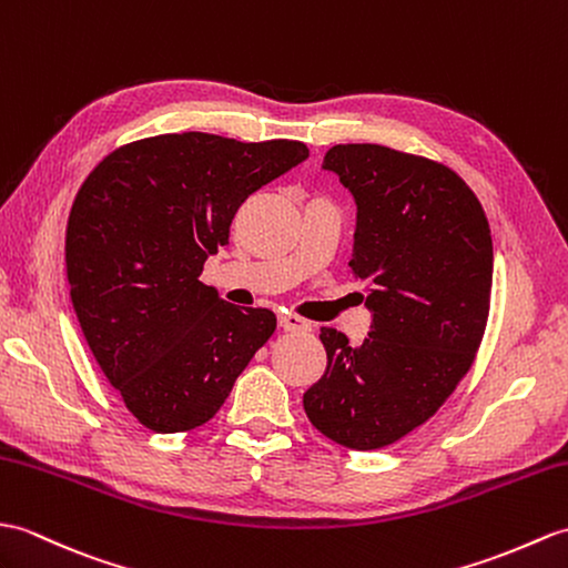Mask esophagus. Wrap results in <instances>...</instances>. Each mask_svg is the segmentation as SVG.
Wrapping results in <instances>:
<instances>
[{"instance_id": "1", "label": "esophagus", "mask_w": 568, "mask_h": 568, "mask_svg": "<svg viewBox=\"0 0 568 568\" xmlns=\"http://www.w3.org/2000/svg\"><path fill=\"white\" fill-rule=\"evenodd\" d=\"M278 326L285 328V332H310L312 324L307 320H302L297 314H278Z\"/></svg>"}]
</instances>
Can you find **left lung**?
<instances>
[{
	"instance_id": "left-lung-1",
	"label": "left lung",
	"mask_w": 568,
	"mask_h": 568,
	"mask_svg": "<svg viewBox=\"0 0 568 568\" xmlns=\"http://www.w3.org/2000/svg\"><path fill=\"white\" fill-rule=\"evenodd\" d=\"M324 169L358 205L353 258L373 312L351 346L322 326L326 373L302 404L312 426L351 450H377L438 412L481 346L494 244L479 197L450 166L382 144H334Z\"/></svg>"
}]
</instances>
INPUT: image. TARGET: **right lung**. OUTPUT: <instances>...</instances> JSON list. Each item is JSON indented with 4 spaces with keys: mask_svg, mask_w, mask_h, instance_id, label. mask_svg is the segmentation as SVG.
Listing matches in <instances>:
<instances>
[{
    "mask_svg": "<svg viewBox=\"0 0 568 568\" xmlns=\"http://www.w3.org/2000/svg\"><path fill=\"white\" fill-rule=\"evenodd\" d=\"M310 156L305 142L169 133L94 166L70 210V297L103 375L142 426L183 433L230 397L275 314L203 285L248 195Z\"/></svg>",
    "mask_w": 568,
    "mask_h": 568,
    "instance_id": "right-lung-1",
    "label": "right lung"
}]
</instances>
